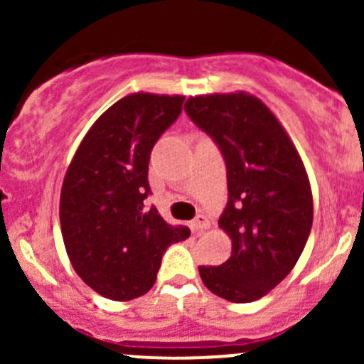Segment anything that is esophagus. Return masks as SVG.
I'll return each mask as SVG.
<instances>
[{
  "label": "esophagus",
  "instance_id": "34e87169",
  "mask_svg": "<svg viewBox=\"0 0 364 364\" xmlns=\"http://www.w3.org/2000/svg\"><path fill=\"white\" fill-rule=\"evenodd\" d=\"M209 225H211V223H209L208 216H204V215L196 216V218H193V222H192V229L196 230V232H203V230L209 229Z\"/></svg>",
  "mask_w": 364,
  "mask_h": 364
}]
</instances>
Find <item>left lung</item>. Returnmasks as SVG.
Instances as JSON below:
<instances>
[{"mask_svg":"<svg viewBox=\"0 0 364 364\" xmlns=\"http://www.w3.org/2000/svg\"><path fill=\"white\" fill-rule=\"evenodd\" d=\"M185 111L227 165L229 203L218 225L232 252L220 266H200V278L213 294L252 303L291 273L310 236L306 168L277 116L247 91L190 97Z\"/></svg>","mask_w":364,"mask_h":364,"instance_id":"1","label":"left lung"}]
</instances>
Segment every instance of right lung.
I'll return each instance as SVG.
<instances>
[{
  "mask_svg": "<svg viewBox=\"0 0 364 364\" xmlns=\"http://www.w3.org/2000/svg\"><path fill=\"white\" fill-rule=\"evenodd\" d=\"M183 102V95L142 91L123 97L87 130L65 174L60 222L68 259L84 284L109 299L146 294L165 250L190 236L188 227L144 205L149 155Z\"/></svg>",
  "mask_w": 364,
  "mask_h": 364,
  "instance_id": "1",
  "label": "right lung"
}]
</instances>
